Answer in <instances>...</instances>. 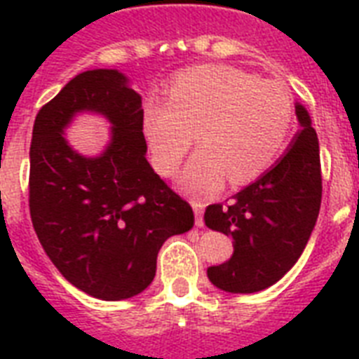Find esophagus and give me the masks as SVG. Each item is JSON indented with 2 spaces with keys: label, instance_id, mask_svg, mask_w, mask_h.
<instances>
[{
  "label": "esophagus",
  "instance_id": "obj_1",
  "mask_svg": "<svg viewBox=\"0 0 359 359\" xmlns=\"http://www.w3.org/2000/svg\"><path fill=\"white\" fill-rule=\"evenodd\" d=\"M191 207H194V214H196V225L197 227H203V212H205V203L197 201V199H191Z\"/></svg>",
  "mask_w": 359,
  "mask_h": 359
}]
</instances>
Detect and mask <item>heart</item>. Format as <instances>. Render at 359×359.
Listing matches in <instances>:
<instances>
[{
  "label": "heart",
  "instance_id": "heart-1",
  "mask_svg": "<svg viewBox=\"0 0 359 359\" xmlns=\"http://www.w3.org/2000/svg\"><path fill=\"white\" fill-rule=\"evenodd\" d=\"M294 123V100L278 80H261L229 65H201L168 87V102L149 100L141 128L152 165L171 177L188 154L196 135L199 151L179 177L190 196L245 184L272 168L287 147Z\"/></svg>",
  "mask_w": 359,
  "mask_h": 359
}]
</instances>
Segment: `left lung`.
Wrapping results in <instances>:
<instances>
[{
    "instance_id": "1",
    "label": "left lung",
    "mask_w": 359,
    "mask_h": 359,
    "mask_svg": "<svg viewBox=\"0 0 359 359\" xmlns=\"http://www.w3.org/2000/svg\"><path fill=\"white\" fill-rule=\"evenodd\" d=\"M302 130L270 171L233 199L208 205L205 224L235 240L229 261L207 270L218 289L250 294L283 278L300 259L323 199L318 137L307 109L296 104Z\"/></svg>"
}]
</instances>
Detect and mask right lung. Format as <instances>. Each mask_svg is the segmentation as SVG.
Segmentation results:
<instances>
[{"label":"right lung","instance_id":"right-lung-1","mask_svg":"<svg viewBox=\"0 0 359 359\" xmlns=\"http://www.w3.org/2000/svg\"><path fill=\"white\" fill-rule=\"evenodd\" d=\"M102 113L112 141L97 158L72 151L64 126ZM141 97L119 70L81 72L36 114L29 149V212L42 248L67 281L100 300L145 290L169 236L194 227V210L147 162Z\"/></svg>","mask_w":359,"mask_h":359}]
</instances>
